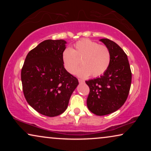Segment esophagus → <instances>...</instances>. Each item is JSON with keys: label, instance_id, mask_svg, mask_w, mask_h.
<instances>
[{"label": "esophagus", "instance_id": "1", "mask_svg": "<svg viewBox=\"0 0 151 151\" xmlns=\"http://www.w3.org/2000/svg\"><path fill=\"white\" fill-rule=\"evenodd\" d=\"M78 81H79L80 83H84V80H82V79H78Z\"/></svg>", "mask_w": 151, "mask_h": 151}]
</instances>
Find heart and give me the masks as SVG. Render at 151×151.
I'll return each mask as SVG.
<instances>
[{
  "label": "heart",
  "mask_w": 151,
  "mask_h": 151,
  "mask_svg": "<svg viewBox=\"0 0 151 151\" xmlns=\"http://www.w3.org/2000/svg\"><path fill=\"white\" fill-rule=\"evenodd\" d=\"M111 53L108 47L89 39H83L74 45V48L67 47L62 53L65 69L74 74L81 64L83 67L77 71V75L86 78L92 75L98 77L108 69L111 63Z\"/></svg>",
  "instance_id": "obj_1"
}]
</instances>
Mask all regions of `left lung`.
Returning a JSON list of instances; mask_svg holds the SVG:
<instances>
[{"instance_id": "8db88e82", "label": "left lung", "mask_w": 151, "mask_h": 151, "mask_svg": "<svg viewBox=\"0 0 151 151\" xmlns=\"http://www.w3.org/2000/svg\"><path fill=\"white\" fill-rule=\"evenodd\" d=\"M100 41L110 51V65L100 77L85 82L90 88L86 100L88 109L102 116L115 112L124 104L131 88L132 74L123 49L109 39L102 38Z\"/></svg>"}]
</instances>
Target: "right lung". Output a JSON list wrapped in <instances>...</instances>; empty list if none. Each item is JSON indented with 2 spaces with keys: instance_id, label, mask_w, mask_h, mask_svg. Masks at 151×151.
I'll return each mask as SVG.
<instances>
[{
  "instance_id": "right-lung-1",
  "label": "right lung",
  "mask_w": 151,
  "mask_h": 151,
  "mask_svg": "<svg viewBox=\"0 0 151 151\" xmlns=\"http://www.w3.org/2000/svg\"><path fill=\"white\" fill-rule=\"evenodd\" d=\"M64 40H47L27 55L21 71L24 96L40 114L55 117L67 109L78 80L65 69L62 53Z\"/></svg>"
}]
</instances>
